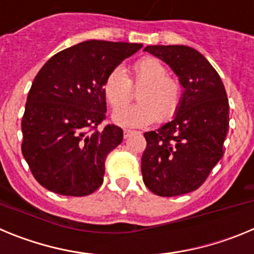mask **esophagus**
I'll use <instances>...</instances> for the list:
<instances>
[{"mask_svg":"<svg viewBox=\"0 0 254 254\" xmlns=\"http://www.w3.org/2000/svg\"><path fill=\"white\" fill-rule=\"evenodd\" d=\"M134 131H131V129H123V137L128 138L131 134H133Z\"/></svg>","mask_w":254,"mask_h":254,"instance_id":"34e87169","label":"esophagus"}]
</instances>
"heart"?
<instances>
[{"label": "heart", "instance_id": "b5f03b06", "mask_svg": "<svg viewBox=\"0 0 254 254\" xmlns=\"http://www.w3.org/2000/svg\"><path fill=\"white\" fill-rule=\"evenodd\" d=\"M140 87L137 105L121 108L131 97V88ZM103 94L112 109L116 111L112 120L122 127H145L158 121H172L181 109L183 87L176 77L169 75L168 67L158 58L147 56L136 61L131 76L125 69L116 67L109 71L103 82Z\"/></svg>", "mask_w": 254, "mask_h": 254}]
</instances>
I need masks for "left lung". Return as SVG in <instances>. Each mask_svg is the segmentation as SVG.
I'll return each mask as SVG.
<instances>
[{"mask_svg":"<svg viewBox=\"0 0 254 254\" xmlns=\"http://www.w3.org/2000/svg\"><path fill=\"white\" fill-rule=\"evenodd\" d=\"M145 51L169 64L185 87L174 120L145 132L141 159L143 183L152 193L173 197L202 186L223 156L229 129V100L216 69L196 49L147 46Z\"/></svg>","mask_w":254,"mask_h":254,"instance_id":"1","label":"left lung"}]
</instances>
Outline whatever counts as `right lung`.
I'll list each match as a JSON object with an SVG mask.
<instances>
[{"label":"right lung","instance_id":"right-lung-1","mask_svg":"<svg viewBox=\"0 0 254 254\" xmlns=\"http://www.w3.org/2000/svg\"><path fill=\"white\" fill-rule=\"evenodd\" d=\"M142 44L87 40L58 52L34 81L22 116L21 151L31 174L62 196L91 194L103 185L105 159L123 140L107 125L105 76Z\"/></svg>","mask_w":254,"mask_h":254}]
</instances>
